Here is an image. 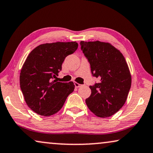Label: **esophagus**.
<instances>
[{
	"instance_id": "34e87169",
	"label": "esophagus",
	"mask_w": 153,
	"mask_h": 153,
	"mask_svg": "<svg viewBox=\"0 0 153 153\" xmlns=\"http://www.w3.org/2000/svg\"><path fill=\"white\" fill-rule=\"evenodd\" d=\"M74 85H75V88H80V87L81 86V85H80V84H79V83L76 82H75L74 83Z\"/></svg>"
}]
</instances>
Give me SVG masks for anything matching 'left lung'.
Here are the masks:
<instances>
[{
  "label": "left lung",
  "mask_w": 153,
  "mask_h": 153,
  "mask_svg": "<svg viewBox=\"0 0 153 153\" xmlns=\"http://www.w3.org/2000/svg\"><path fill=\"white\" fill-rule=\"evenodd\" d=\"M80 46L92 75L100 79L99 83L90 86L87 106L97 117H111L125 104L131 88V75L125 58L107 42L81 41Z\"/></svg>",
  "instance_id": "left-lung-1"
}]
</instances>
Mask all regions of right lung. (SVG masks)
Returning a JSON list of instances; mask_svg holds the SVG:
<instances>
[{
	"instance_id": "obj_1",
	"label": "right lung",
	"mask_w": 153,
	"mask_h": 153,
	"mask_svg": "<svg viewBox=\"0 0 153 153\" xmlns=\"http://www.w3.org/2000/svg\"><path fill=\"white\" fill-rule=\"evenodd\" d=\"M76 42L46 43L30 52L21 69L20 84L25 100L35 113L49 117L62 108L75 89L73 82H57L67 56L78 49Z\"/></svg>"
}]
</instances>
